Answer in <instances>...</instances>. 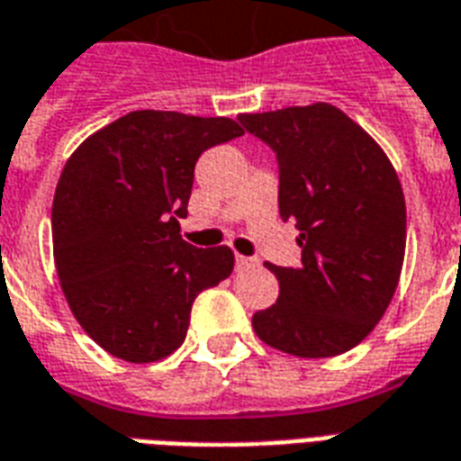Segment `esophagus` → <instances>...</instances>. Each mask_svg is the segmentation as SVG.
<instances>
[{"mask_svg":"<svg viewBox=\"0 0 461 461\" xmlns=\"http://www.w3.org/2000/svg\"><path fill=\"white\" fill-rule=\"evenodd\" d=\"M251 266H258V258L241 257V254H237V268H251Z\"/></svg>","mask_w":461,"mask_h":461,"instance_id":"1","label":"esophagus"}]
</instances>
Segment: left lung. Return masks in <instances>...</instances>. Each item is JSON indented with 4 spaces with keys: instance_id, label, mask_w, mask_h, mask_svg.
I'll return each instance as SVG.
<instances>
[{
    "instance_id": "obj_1",
    "label": "left lung",
    "mask_w": 461,
    "mask_h": 461,
    "mask_svg": "<svg viewBox=\"0 0 461 461\" xmlns=\"http://www.w3.org/2000/svg\"><path fill=\"white\" fill-rule=\"evenodd\" d=\"M278 158V210L300 268L266 264L281 293L251 317L261 342L303 359L349 352L386 312L405 257V197L384 149L327 102L240 114Z\"/></svg>"
}]
</instances>
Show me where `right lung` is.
Wrapping results in <instances>:
<instances>
[{"label": "right lung", "mask_w": 461, "mask_h": 461, "mask_svg": "<svg viewBox=\"0 0 461 461\" xmlns=\"http://www.w3.org/2000/svg\"><path fill=\"white\" fill-rule=\"evenodd\" d=\"M244 134L234 119L139 109L87 136L53 197V258L75 320L131 364L185 339L197 293L234 268L230 247L180 237L200 153Z\"/></svg>", "instance_id": "add662e5"}]
</instances>
